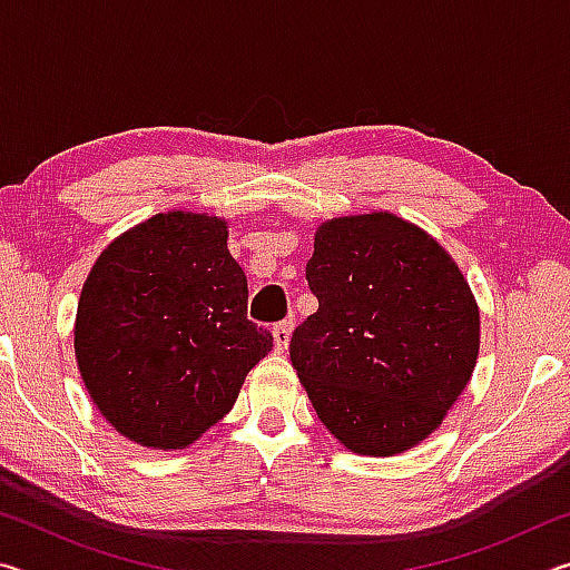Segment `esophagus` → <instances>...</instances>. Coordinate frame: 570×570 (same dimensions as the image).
<instances>
[{"instance_id":"esophagus-1","label":"esophagus","mask_w":570,"mask_h":570,"mask_svg":"<svg viewBox=\"0 0 570 570\" xmlns=\"http://www.w3.org/2000/svg\"><path fill=\"white\" fill-rule=\"evenodd\" d=\"M292 330H294V322L286 320V322H278L274 326V344H276V352H284L288 346V340H292Z\"/></svg>"}]
</instances>
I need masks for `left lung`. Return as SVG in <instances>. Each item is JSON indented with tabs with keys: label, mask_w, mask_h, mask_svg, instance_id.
Instances as JSON below:
<instances>
[{
	"label": "left lung",
	"mask_w": 570,
	"mask_h": 570,
	"mask_svg": "<svg viewBox=\"0 0 570 570\" xmlns=\"http://www.w3.org/2000/svg\"><path fill=\"white\" fill-rule=\"evenodd\" d=\"M306 282L320 308L288 354L324 428L360 455L420 445L468 387L480 350V312L455 262L380 210L322 224Z\"/></svg>",
	"instance_id": "obj_1"
}]
</instances>
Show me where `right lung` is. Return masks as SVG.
<instances>
[{"instance_id":"right-lung-1","label":"right lung","mask_w":570,"mask_h":570,"mask_svg":"<svg viewBox=\"0 0 570 570\" xmlns=\"http://www.w3.org/2000/svg\"><path fill=\"white\" fill-rule=\"evenodd\" d=\"M226 238L220 218L158 214L112 240L82 286L77 366L102 417L138 445H190L272 352Z\"/></svg>"}]
</instances>
